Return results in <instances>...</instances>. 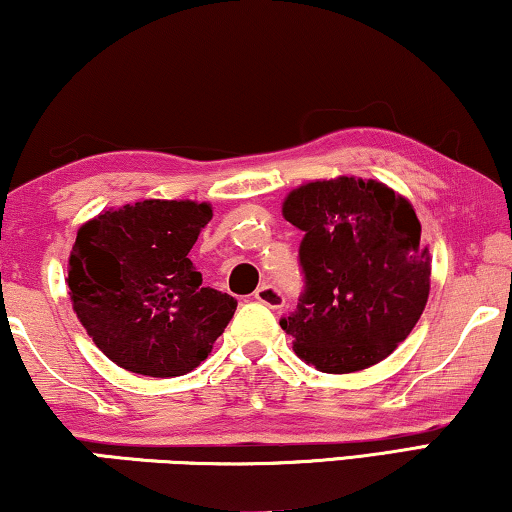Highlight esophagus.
Returning <instances> with one entry per match:
<instances>
[{"label": "esophagus", "instance_id": "34e87169", "mask_svg": "<svg viewBox=\"0 0 512 512\" xmlns=\"http://www.w3.org/2000/svg\"><path fill=\"white\" fill-rule=\"evenodd\" d=\"M253 297L259 301V304H264V306L273 308V311H276V308H283V306H285V297H283V292H280L278 287H276V285H271V283L259 285L257 290H255Z\"/></svg>", "mask_w": 512, "mask_h": 512}]
</instances>
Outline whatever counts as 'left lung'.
<instances>
[{
  "mask_svg": "<svg viewBox=\"0 0 512 512\" xmlns=\"http://www.w3.org/2000/svg\"><path fill=\"white\" fill-rule=\"evenodd\" d=\"M283 215L304 232V292L280 318L297 357L322 373L383 362L429 297L431 259L413 206L383 183L341 176L292 190Z\"/></svg>",
  "mask_w": 512,
  "mask_h": 512,
  "instance_id": "1",
  "label": "left lung"
}]
</instances>
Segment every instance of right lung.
<instances>
[{
  "label": "right lung",
  "mask_w": 512,
  "mask_h": 512,
  "mask_svg": "<svg viewBox=\"0 0 512 512\" xmlns=\"http://www.w3.org/2000/svg\"><path fill=\"white\" fill-rule=\"evenodd\" d=\"M208 204L146 199L78 229L69 297L85 331L122 369L150 378L197 369L232 320L236 299L201 285L190 262Z\"/></svg>",
  "instance_id": "right-lung-1"
}]
</instances>
